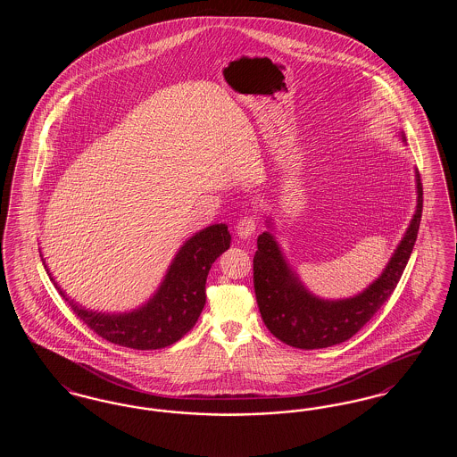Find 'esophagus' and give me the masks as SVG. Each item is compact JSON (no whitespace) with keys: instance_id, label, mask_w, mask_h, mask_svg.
<instances>
[{"instance_id":"1","label":"esophagus","mask_w":457,"mask_h":457,"mask_svg":"<svg viewBox=\"0 0 457 457\" xmlns=\"http://www.w3.org/2000/svg\"><path fill=\"white\" fill-rule=\"evenodd\" d=\"M257 229V220L253 216H245L238 220L237 224V233H238L239 238H250Z\"/></svg>"}]
</instances>
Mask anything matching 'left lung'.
<instances>
[{"mask_svg":"<svg viewBox=\"0 0 457 457\" xmlns=\"http://www.w3.org/2000/svg\"><path fill=\"white\" fill-rule=\"evenodd\" d=\"M418 205L411 224L394 252L382 276L348 300L327 302L304 289L289 270L274 237L265 231L257 239L253 257V286L267 328L287 346L320 349L353 337L391 298L411 257L423 211V185L416 173Z\"/></svg>","mask_w":457,"mask_h":457,"instance_id":"left-lung-1","label":"left lung"}]
</instances>
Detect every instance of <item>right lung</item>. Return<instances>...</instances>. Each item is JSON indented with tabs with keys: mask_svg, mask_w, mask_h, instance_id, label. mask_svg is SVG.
<instances>
[{
	"mask_svg": "<svg viewBox=\"0 0 457 457\" xmlns=\"http://www.w3.org/2000/svg\"><path fill=\"white\" fill-rule=\"evenodd\" d=\"M229 241L226 224H212L196 233L174 257L153 300L131 313L88 312L66 298L58 284L54 286L73 313L109 343L142 351L166 348L195 326L205 304L207 274L219 255L229 248Z\"/></svg>",
	"mask_w": 457,
	"mask_h": 457,
	"instance_id": "right-lung-1",
	"label": "right lung"
}]
</instances>
